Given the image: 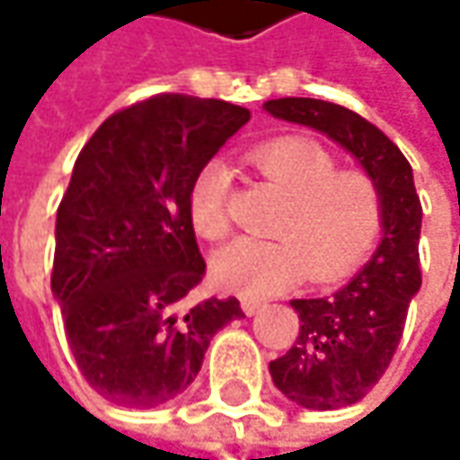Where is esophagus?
<instances>
[{
	"instance_id": "1",
	"label": "esophagus",
	"mask_w": 460,
	"mask_h": 460,
	"mask_svg": "<svg viewBox=\"0 0 460 460\" xmlns=\"http://www.w3.org/2000/svg\"><path fill=\"white\" fill-rule=\"evenodd\" d=\"M240 307L245 314H256L258 309L263 307V299H258V296H240Z\"/></svg>"
}]
</instances>
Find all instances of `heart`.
Here are the masks:
<instances>
[{
  "instance_id": "obj_1",
  "label": "heart",
  "mask_w": 460,
  "mask_h": 460,
  "mask_svg": "<svg viewBox=\"0 0 460 460\" xmlns=\"http://www.w3.org/2000/svg\"><path fill=\"white\" fill-rule=\"evenodd\" d=\"M251 164L284 194L271 240L238 238L212 258L215 281L240 294H274L307 271L314 284L348 276L381 233L379 184L356 168H341L335 153L305 135H284L256 146ZM227 168L212 161L189 191V220L207 240L230 230Z\"/></svg>"
}]
</instances>
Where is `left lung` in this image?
Listing matches in <instances>:
<instances>
[{"label":"left lung","mask_w":460,"mask_h":460,"mask_svg":"<svg viewBox=\"0 0 460 460\" xmlns=\"http://www.w3.org/2000/svg\"><path fill=\"white\" fill-rule=\"evenodd\" d=\"M263 110L332 137L379 184L384 217L376 253L332 296L292 299L299 335L269 363L276 389L292 402L307 410H341L366 397L397 353L410 299L422 284V204L404 153L353 110L305 97L271 99Z\"/></svg>","instance_id":"8db88e82"}]
</instances>
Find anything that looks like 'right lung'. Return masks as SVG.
Returning a JSON list of instances; mask_svg holds the SVG:
<instances>
[{"label": "right lung", "instance_id": "add662e5", "mask_svg": "<svg viewBox=\"0 0 460 460\" xmlns=\"http://www.w3.org/2000/svg\"><path fill=\"white\" fill-rule=\"evenodd\" d=\"M251 119L222 99L155 94L107 117L74 164L56 217L50 289L81 376L122 407H158L199 374L235 296L191 305L204 279L189 191Z\"/></svg>", "mask_w": 460, "mask_h": 460}]
</instances>
